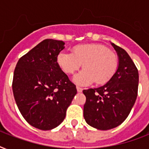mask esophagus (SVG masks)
<instances>
[{
	"label": "esophagus",
	"mask_w": 149,
	"mask_h": 149,
	"mask_svg": "<svg viewBox=\"0 0 149 149\" xmlns=\"http://www.w3.org/2000/svg\"><path fill=\"white\" fill-rule=\"evenodd\" d=\"M77 92H78V93H81L82 91H83V89L80 88V87H79V86H77Z\"/></svg>",
	"instance_id": "1"
}]
</instances>
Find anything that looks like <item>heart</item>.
Masks as SVG:
<instances>
[{
  "label": "heart",
  "instance_id": "b5f03b06",
  "mask_svg": "<svg viewBox=\"0 0 149 149\" xmlns=\"http://www.w3.org/2000/svg\"><path fill=\"white\" fill-rule=\"evenodd\" d=\"M56 60L66 74H73L83 64L84 70L72 79L79 86H88L95 81L97 84H105L113 77L118 68L115 54L99 44L77 45L73 48L72 53L60 52Z\"/></svg>",
  "mask_w": 149,
  "mask_h": 149
}]
</instances>
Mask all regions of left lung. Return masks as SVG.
<instances>
[{
    "label": "left lung",
    "instance_id": "obj_1",
    "mask_svg": "<svg viewBox=\"0 0 149 149\" xmlns=\"http://www.w3.org/2000/svg\"><path fill=\"white\" fill-rule=\"evenodd\" d=\"M118 54L115 73L103 86L84 90V117L90 126L110 130L121 125L134 106L139 87V71L129 55L111 42Z\"/></svg>",
    "mask_w": 149,
    "mask_h": 149
}]
</instances>
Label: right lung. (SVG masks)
I'll return each instance as SVG.
<instances>
[{"label":"right lung","instance_id":"obj_1","mask_svg":"<svg viewBox=\"0 0 149 149\" xmlns=\"http://www.w3.org/2000/svg\"><path fill=\"white\" fill-rule=\"evenodd\" d=\"M63 41L45 39L20 58L13 77L12 90L23 118L40 130L58 127L77 91L57 63L64 49Z\"/></svg>","mask_w":149,"mask_h":149}]
</instances>
